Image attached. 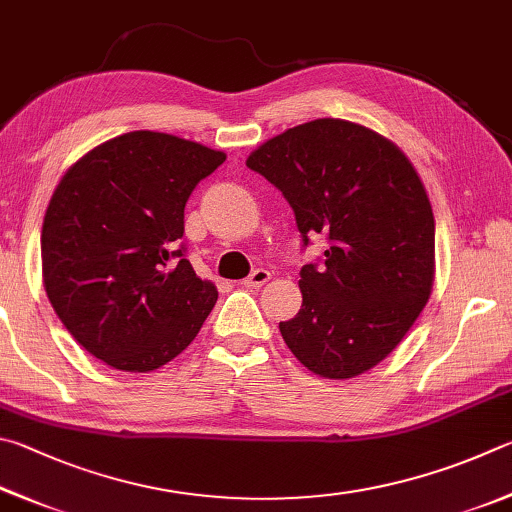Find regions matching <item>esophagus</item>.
I'll use <instances>...</instances> for the list:
<instances>
[{
	"label": "esophagus",
	"instance_id": "obj_1",
	"mask_svg": "<svg viewBox=\"0 0 512 512\" xmlns=\"http://www.w3.org/2000/svg\"><path fill=\"white\" fill-rule=\"evenodd\" d=\"M270 279H272V274L263 270V267H258V270L251 272L247 279L242 281V285H245V288H261V285H265Z\"/></svg>",
	"mask_w": 512,
	"mask_h": 512
}]
</instances>
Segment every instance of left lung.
<instances>
[{
    "label": "left lung",
    "instance_id": "obj_1",
    "mask_svg": "<svg viewBox=\"0 0 512 512\" xmlns=\"http://www.w3.org/2000/svg\"><path fill=\"white\" fill-rule=\"evenodd\" d=\"M247 166L290 202L303 247L301 310L281 335L308 371L348 380L380 364L414 326L434 285V213L396 143L364 125L317 119L265 141Z\"/></svg>",
    "mask_w": 512,
    "mask_h": 512
}]
</instances>
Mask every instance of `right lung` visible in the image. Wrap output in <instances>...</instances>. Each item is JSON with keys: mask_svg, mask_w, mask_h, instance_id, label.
Masks as SVG:
<instances>
[{"mask_svg": "<svg viewBox=\"0 0 512 512\" xmlns=\"http://www.w3.org/2000/svg\"><path fill=\"white\" fill-rule=\"evenodd\" d=\"M227 155L137 130L80 157L51 195L42 276L71 337L119 371L148 373L200 333L218 290L184 258V206Z\"/></svg>", "mask_w": 512, "mask_h": 512, "instance_id": "1", "label": "right lung"}]
</instances>
